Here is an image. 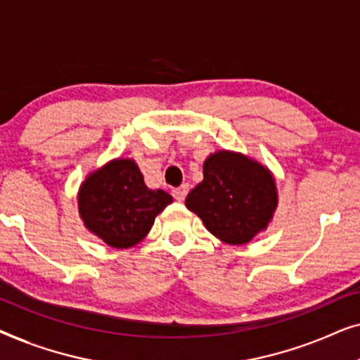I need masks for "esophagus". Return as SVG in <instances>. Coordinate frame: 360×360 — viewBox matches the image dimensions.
<instances>
[{
    "label": "esophagus",
    "mask_w": 360,
    "mask_h": 360,
    "mask_svg": "<svg viewBox=\"0 0 360 360\" xmlns=\"http://www.w3.org/2000/svg\"><path fill=\"white\" fill-rule=\"evenodd\" d=\"M186 193H188V185H186V184H185V185H180L179 188L172 190V195H174V198H175L176 201H184Z\"/></svg>",
    "instance_id": "esophagus-1"
}]
</instances>
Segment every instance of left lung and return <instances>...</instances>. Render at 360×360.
<instances>
[{
  "instance_id": "1",
  "label": "left lung",
  "mask_w": 360,
  "mask_h": 360,
  "mask_svg": "<svg viewBox=\"0 0 360 360\" xmlns=\"http://www.w3.org/2000/svg\"><path fill=\"white\" fill-rule=\"evenodd\" d=\"M186 208L226 244H248L267 229L278 205L277 185L267 167L248 155L218 150L203 164V181L190 191Z\"/></svg>"
}]
</instances>
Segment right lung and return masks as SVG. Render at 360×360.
Here are the masks:
<instances>
[{
  "label": "right lung",
  "mask_w": 360,
  "mask_h": 360,
  "mask_svg": "<svg viewBox=\"0 0 360 360\" xmlns=\"http://www.w3.org/2000/svg\"><path fill=\"white\" fill-rule=\"evenodd\" d=\"M174 198L150 190L132 159H115L91 172L78 190V213L86 229L108 245L127 249L141 243Z\"/></svg>",
  "instance_id": "obj_1"
}]
</instances>
